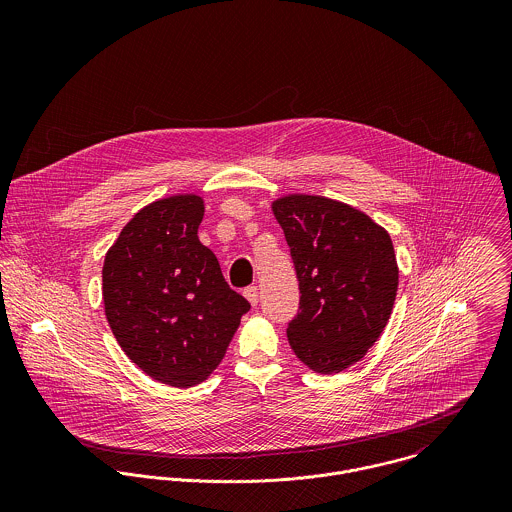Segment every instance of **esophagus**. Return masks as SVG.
I'll use <instances>...</instances> for the list:
<instances>
[{
	"mask_svg": "<svg viewBox=\"0 0 512 512\" xmlns=\"http://www.w3.org/2000/svg\"><path fill=\"white\" fill-rule=\"evenodd\" d=\"M244 297L256 307L258 305V299H260V295H258V288L256 286H248L246 290H244Z\"/></svg>",
	"mask_w": 512,
	"mask_h": 512,
	"instance_id": "esophagus-1",
	"label": "esophagus"
}]
</instances>
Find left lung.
Returning a JSON list of instances; mask_svg holds the SVG:
<instances>
[{"instance_id": "1", "label": "left lung", "mask_w": 512, "mask_h": 512, "mask_svg": "<svg viewBox=\"0 0 512 512\" xmlns=\"http://www.w3.org/2000/svg\"><path fill=\"white\" fill-rule=\"evenodd\" d=\"M299 284L288 341L301 363L341 372L361 361L384 331L398 290L394 246L365 213L315 195L272 205Z\"/></svg>"}]
</instances>
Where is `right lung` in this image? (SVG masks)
<instances>
[{
  "instance_id": "obj_1",
  "label": "right lung",
  "mask_w": 512,
  "mask_h": 512,
  "mask_svg": "<svg viewBox=\"0 0 512 512\" xmlns=\"http://www.w3.org/2000/svg\"><path fill=\"white\" fill-rule=\"evenodd\" d=\"M203 201L159 199L130 220L102 268L110 329L151 378L189 388L219 366L250 303L230 290L197 230Z\"/></svg>"
}]
</instances>
